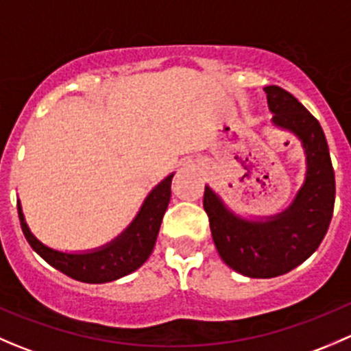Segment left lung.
<instances>
[{
	"mask_svg": "<svg viewBox=\"0 0 351 351\" xmlns=\"http://www.w3.org/2000/svg\"><path fill=\"white\" fill-rule=\"evenodd\" d=\"M271 127L299 139L306 159L300 189L282 212L244 217L205 185L204 208L222 261L250 278H274L299 267L326 236L335 207V171L319 122L289 91L265 88Z\"/></svg>",
	"mask_w": 351,
	"mask_h": 351,
	"instance_id": "obj_1",
	"label": "left lung"
}]
</instances>
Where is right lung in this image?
Returning a JSON list of instances; mask_svg holds the SVG:
<instances>
[{"label":"right lung","mask_w":351,"mask_h":351,"mask_svg":"<svg viewBox=\"0 0 351 351\" xmlns=\"http://www.w3.org/2000/svg\"><path fill=\"white\" fill-rule=\"evenodd\" d=\"M175 173L147 193L139 212L129 226L112 241L86 251H61L42 243L28 228L22 204L19 200V217L28 244L51 267L74 280L84 284H107L132 274L146 263L154 250L162 215L171 198V180Z\"/></svg>","instance_id":"right-lung-1"}]
</instances>
